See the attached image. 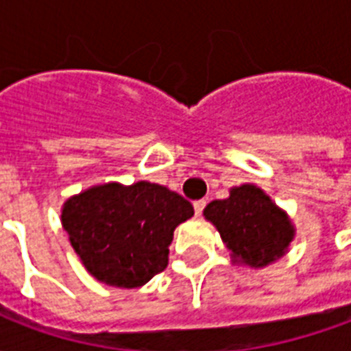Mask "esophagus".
I'll use <instances>...</instances> for the list:
<instances>
[{"label": "esophagus", "instance_id": "1", "mask_svg": "<svg viewBox=\"0 0 351 351\" xmlns=\"http://www.w3.org/2000/svg\"><path fill=\"white\" fill-rule=\"evenodd\" d=\"M205 206H206L205 199H201V201H195V203H193V210H195V216H201V214H203V210H205Z\"/></svg>", "mask_w": 351, "mask_h": 351}]
</instances>
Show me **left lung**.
<instances>
[{
    "mask_svg": "<svg viewBox=\"0 0 351 351\" xmlns=\"http://www.w3.org/2000/svg\"><path fill=\"white\" fill-rule=\"evenodd\" d=\"M203 214L220 231L235 261L250 267L280 258L293 239L286 214L252 184L233 188L228 199L213 201Z\"/></svg>",
    "mask_w": 351,
    "mask_h": 351,
    "instance_id": "obj_1",
    "label": "left lung"
}]
</instances>
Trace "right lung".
Wrapping results in <instances>:
<instances>
[{
  "label": "right lung",
  "mask_w": 351,
  "mask_h": 351,
  "mask_svg": "<svg viewBox=\"0 0 351 351\" xmlns=\"http://www.w3.org/2000/svg\"><path fill=\"white\" fill-rule=\"evenodd\" d=\"M191 216L190 201L158 184H105L69 199L62 223L99 282L138 287L167 267L173 231Z\"/></svg>",
  "instance_id": "1"
}]
</instances>
